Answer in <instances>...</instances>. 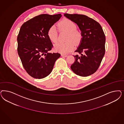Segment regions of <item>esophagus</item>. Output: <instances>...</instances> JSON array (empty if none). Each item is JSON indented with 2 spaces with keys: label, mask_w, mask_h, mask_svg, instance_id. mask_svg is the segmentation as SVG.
Returning a JSON list of instances; mask_svg holds the SVG:
<instances>
[{
  "label": "esophagus",
  "mask_w": 124,
  "mask_h": 124,
  "mask_svg": "<svg viewBox=\"0 0 124 124\" xmlns=\"http://www.w3.org/2000/svg\"><path fill=\"white\" fill-rule=\"evenodd\" d=\"M61 56H63V57H67L68 55H65V54H61Z\"/></svg>",
  "instance_id": "esophagus-1"
}]
</instances>
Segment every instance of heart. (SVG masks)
Here are the masks:
<instances>
[{"label":"heart","mask_w":124,"mask_h":124,"mask_svg":"<svg viewBox=\"0 0 124 124\" xmlns=\"http://www.w3.org/2000/svg\"><path fill=\"white\" fill-rule=\"evenodd\" d=\"M60 31L68 32L66 42H59L54 45L56 51L62 54H67L73 49L75 43L79 44L83 38L81 31L77 29V25L72 21L65 19L61 21L57 24ZM47 36L49 39L55 43L57 41V29L55 25L51 26L48 29Z\"/></svg>","instance_id":"heart-1"}]
</instances>
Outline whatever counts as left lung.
<instances>
[{
    "instance_id": "obj_1",
    "label": "left lung",
    "mask_w": 124,
    "mask_h": 124,
    "mask_svg": "<svg viewBox=\"0 0 124 124\" xmlns=\"http://www.w3.org/2000/svg\"><path fill=\"white\" fill-rule=\"evenodd\" d=\"M64 16L76 23L83 38L73 56L75 61L71 66L76 74L87 77L94 73L100 66L105 54V36L100 24L83 15L65 14Z\"/></svg>"
}]
</instances>
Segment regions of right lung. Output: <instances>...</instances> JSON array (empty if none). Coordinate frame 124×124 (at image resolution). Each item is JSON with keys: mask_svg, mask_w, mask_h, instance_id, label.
Here are the masks:
<instances>
[{"mask_svg": "<svg viewBox=\"0 0 124 124\" xmlns=\"http://www.w3.org/2000/svg\"><path fill=\"white\" fill-rule=\"evenodd\" d=\"M61 14H42L22 24L17 37L18 53L24 69L33 78H43L52 71L61 56L50 53L53 47L47 36L49 28L59 20Z\"/></svg>", "mask_w": 124, "mask_h": 124, "instance_id": "obj_1", "label": "right lung"}]
</instances>
